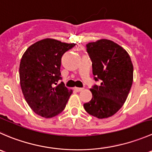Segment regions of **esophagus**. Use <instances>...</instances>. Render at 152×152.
<instances>
[{"mask_svg":"<svg viewBox=\"0 0 152 152\" xmlns=\"http://www.w3.org/2000/svg\"><path fill=\"white\" fill-rule=\"evenodd\" d=\"M74 89L77 91H83V88H78V87H75Z\"/></svg>","mask_w":152,"mask_h":152,"instance_id":"34e87169","label":"esophagus"}]
</instances>
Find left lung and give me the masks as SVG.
<instances>
[{"label":"left lung","instance_id":"8db88e82","mask_svg":"<svg viewBox=\"0 0 152 152\" xmlns=\"http://www.w3.org/2000/svg\"><path fill=\"white\" fill-rule=\"evenodd\" d=\"M86 48L94 80L101 83L90 88L92 98L83 107L99 119L109 118L126 100L133 83V64L126 51L112 40L101 39L88 43Z\"/></svg>","mask_w":152,"mask_h":152}]
</instances>
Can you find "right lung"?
<instances>
[{
    "instance_id": "1",
    "label": "right lung",
    "mask_w": 152,
    "mask_h": 152,
    "mask_svg": "<svg viewBox=\"0 0 152 152\" xmlns=\"http://www.w3.org/2000/svg\"><path fill=\"white\" fill-rule=\"evenodd\" d=\"M75 43H62L46 38L31 45L20 63L19 75L22 92L33 112L51 118L65 109L72 90L64 83L58 84L63 55Z\"/></svg>"
}]
</instances>
